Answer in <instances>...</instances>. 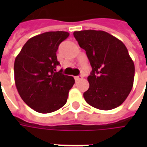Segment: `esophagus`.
Wrapping results in <instances>:
<instances>
[{
	"instance_id": "34e87169",
	"label": "esophagus",
	"mask_w": 147,
	"mask_h": 147,
	"mask_svg": "<svg viewBox=\"0 0 147 147\" xmlns=\"http://www.w3.org/2000/svg\"><path fill=\"white\" fill-rule=\"evenodd\" d=\"M83 79V76H77L75 77V80H76V81H79V80H82Z\"/></svg>"
}]
</instances>
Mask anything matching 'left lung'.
I'll return each mask as SVG.
<instances>
[{
  "mask_svg": "<svg viewBox=\"0 0 147 147\" xmlns=\"http://www.w3.org/2000/svg\"><path fill=\"white\" fill-rule=\"evenodd\" d=\"M75 38L92 67L87 80L89 89L83 94L86 102L102 110L120 106L131 92L135 65L120 40L103 30L75 31Z\"/></svg>",
  "mask_w": 147,
  "mask_h": 147,
  "instance_id": "1",
  "label": "left lung"
}]
</instances>
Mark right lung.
Here are the masks:
<instances>
[{"label":"right lung","mask_w":147,"mask_h":147,"mask_svg":"<svg viewBox=\"0 0 147 147\" xmlns=\"http://www.w3.org/2000/svg\"><path fill=\"white\" fill-rule=\"evenodd\" d=\"M69 36L65 31H49L33 37L23 46L14 63L15 83L21 98L40 113L58 110L67 102L72 76L57 71L59 45Z\"/></svg>","instance_id":"obj_1"}]
</instances>
